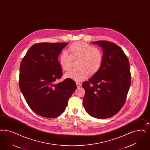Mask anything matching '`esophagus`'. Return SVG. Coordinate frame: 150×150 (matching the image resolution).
<instances>
[{
	"mask_svg": "<svg viewBox=\"0 0 150 150\" xmlns=\"http://www.w3.org/2000/svg\"><path fill=\"white\" fill-rule=\"evenodd\" d=\"M76 86H77L78 88H80L81 86V84L79 83H76Z\"/></svg>",
	"mask_w": 150,
	"mask_h": 150,
	"instance_id": "esophagus-1",
	"label": "esophagus"
}]
</instances>
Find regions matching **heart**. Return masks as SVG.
<instances>
[{
    "instance_id": "obj_1",
    "label": "heart",
    "mask_w": 150,
    "mask_h": 150,
    "mask_svg": "<svg viewBox=\"0 0 150 150\" xmlns=\"http://www.w3.org/2000/svg\"><path fill=\"white\" fill-rule=\"evenodd\" d=\"M70 55L67 51L60 54L59 62L64 70H69L72 66V59H79L76 69L70 70L64 75L65 78L75 81H82L90 74L94 75L98 71L103 64V54L98 48L90 44L77 41L71 44L68 48Z\"/></svg>"
}]
</instances>
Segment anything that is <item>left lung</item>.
Returning a JSON list of instances; mask_svg holds the SVG:
<instances>
[{
	"label": "left lung",
	"instance_id": "8db88e82",
	"mask_svg": "<svg viewBox=\"0 0 150 150\" xmlns=\"http://www.w3.org/2000/svg\"><path fill=\"white\" fill-rule=\"evenodd\" d=\"M103 48L101 67L88 81L83 105L86 111L97 119H107L117 114L125 103L131 84L129 60L116 44L107 41L91 42Z\"/></svg>",
	"mask_w": 150,
	"mask_h": 150
}]
</instances>
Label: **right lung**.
I'll return each mask as SVG.
<instances>
[{"label": "right lung", "mask_w": 150, "mask_h": 150, "mask_svg": "<svg viewBox=\"0 0 150 150\" xmlns=\"http://www.w3.org/2000/svg\"><path fill=\"white\" fill-rule=\"evenodd\" d=\"M67 42H42L28 50L20 66L19 86L26 103L36 114L55 118L64 111L77 86L66 79L60 83L62 68L58 57Z\"/></svg>", "instance_id": "add662e5"}]
</instances>
